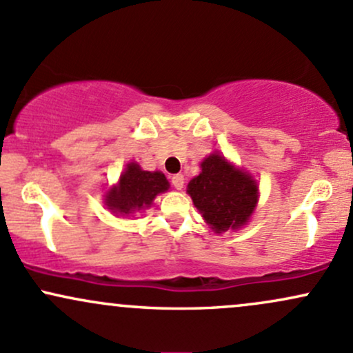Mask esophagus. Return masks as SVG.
I'll return each instance as SVG.
<instances>
[{
    "label": "esophagus",
    "instance_id": "esophagus-1",
    "mask_svg": "<svg viewBox=\"0 0 353 353\" xmlns=\"http://www.w3.org/2000/svg\"><path fill=\"white\" fill-rule=\"evenodd\" d=\"M170 183H172L174 188L179 189V191H181V189L184 188V176H183V174H176V176L170 177Z\"/></svg>",
    "mask_w": 353,
    "mask_h": 353
}]
</instances>
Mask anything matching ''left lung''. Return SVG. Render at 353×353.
Returning a JSON list of instances; mask_svg holds the SVG:
<instances>
[{
  "instance_id": "1",
  "label": "left lung",
  "mask_w": 353,
  "mask_h": 353,
  "mask_svg": "<svg viewBox=\"0 0 353 353\" xmlns=\"http://www.w3.org/2000/svg\"><path fill=\"white\" fill-rule=\"evenodd\" d=\"M188 194L214 233L239 230L258 204V184L251 174L234 168L219 152L201 162V172L189 181Z\"/></svg>"
}]
</instances>
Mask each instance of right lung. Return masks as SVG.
<instances>
[{"instance_id": "1", "label": "right lung", "mask_w": 353, "mask_h": 353, "mask_svg": "<svg viewBox=\"0 0 353 353\" xmlns=\"http://www.w3.org/2000/svg\"><path fill=\"white\" fill-rule=\"evenodd\" d=\"M169 189V181L159 170H142L137 162H129L120 174L119 184L105 194V206L115 214L129 216L149 208L157 194Z\"/></svg>"}]
</instances>
